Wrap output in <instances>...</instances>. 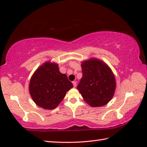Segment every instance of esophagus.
Returning <instances> with one entry per match:
<instances>
[{"label":"esophagus","instance_id":"obj_1","mask_svg":"<svg viewBox=\"0 0 147 147\" xmlns=\"http://www.w3.org/2000/svg\"><path fill=\"white\" fill-rule=\"evenodd\" d=\"M73 86L75 88V87H76V81H73Z\"/></svg>","mask_w":147,"mask_h":147}]
</instances>
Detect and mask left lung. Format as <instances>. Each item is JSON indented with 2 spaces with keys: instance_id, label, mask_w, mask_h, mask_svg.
<instances>
[{
  "instance_id": "1",
  "label": "left lung",
  "mask_w": 147,
  "mask_h": 147,
  "mask_svg": "<svg viewBox=\"0 0 147 147\" xmlns=\"http://www.w3.org/2000/svg\"><path fill=\"white\" fill-rule=\"evenodd\" d=\"M82 78L77 89L91 107L108 104L115 93L116 82L111 69L103 61L91 58L82 63Z\"/></svg>"
}]
</instances>
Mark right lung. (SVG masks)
<instances>
[{
    "label": "right lung",
    "instance_id": "add662e5",
    "mask_svg": "<svg viewBox=\"0 0 147 147\" xmlns=\"http://www.w3.org/2000/svg\"><path fill=\"white\" fill-rule=\"evenodd\" d=\"M73 87L58 64L46 62L35 71L30 82L29 91L37 105L46 109L56 108Z\"/></svg>",
    "mask_w": 147,
    "mask_h": 147
}]
</instances>
